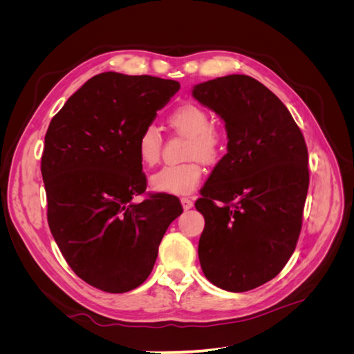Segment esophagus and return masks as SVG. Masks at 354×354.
<instances>
[{
  "instance_id": "obj_1",
  "label": "esophagus",
  "mask_w": 354,
  "mask_h": 354,
  "mask_svg": "<svg viewBox=\"0 0 354 354\" xmlns=\"http://www.w3.org/2000/svg\"><path fill=\"white\" fill-rule=\"evenodd\" d=\"M181 205H183L185 209H190L192 207H194V201H192L190 198H181Z\"/></svg>"
}]
</instances>
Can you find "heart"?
Wrapping results in <instances>:
<instances>
[{"mask_svg":"<svg viewBox=\"0 0 354 354\" xmlns=\"http://www.w3.org/2000/svg\"><path fill=\"white\" fill-rule=\"evenodd\" d=\"M171 130L187 138L185 159H192L178 165H169L159 169L151 177L155 190L171 195H187L194 192L202 177V162H212L220 153L221 137L212 127L209 113L195 103H183L168 115ZM162 137L156 127L147 125L137 138L138 160L145 167H153L159 162Z\"/></svg>","mask_w":354,"mask_h":354,"instance_id":"1","label":"heart"}]
</instances>
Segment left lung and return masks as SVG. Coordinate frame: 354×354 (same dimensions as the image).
I'll return each mask as SVG.
<instances>
[{
	"label": "left lung",
	"mask_w": 354,
	"mask_h": 354,
	"mask_svg": "<svg viewBox=\"0 0 354 354\" xmlns=\"http://www.w3.org/2000/svg\"><path fill=\"white\" fill-rule=\"evenodd\" d=\"M194 97L226 122L227 153L201 189L198 254L216 286L245 292L272 281L297 246L308 190L301 130L269 88L246 75L198 84Z\"/></svg>",
	"instance_id": "left-lung-1"
}]
</instances>
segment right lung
I'll list each match as a JSON object with an SVG mask.
<instances>
[{
    "mask_svg": "<svg viewBox=\"0 0 354 354\" xmlns=\"http://www.w3.org/2000/svg\"><path fill=\"white\" fill-rule=\"evenodd\" d=\"M180 90L151 75H95L53 116L41 156L47 220L78 277L111 294L140 286L181 212L177 196L145 195L137 138Z\"/></svg>",
    "mask_w": 354,
    "mask_h": 354,
    "instance_id": "obj_1",
    "label": "right lung"
}]
</instances>
